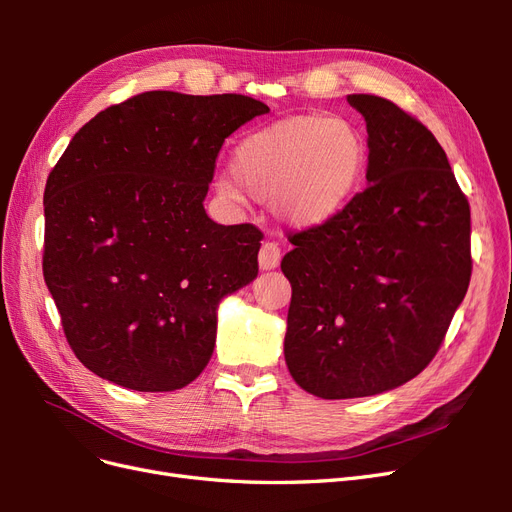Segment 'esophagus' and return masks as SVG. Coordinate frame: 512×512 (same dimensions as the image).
Instances as JSON below:
<instances>
[{
    "mask_svg": "<svg viewBox=\"0 0 512 512\" xmlns=\"http://www.w3.org/2000/svg\"><path fill=\"white\" fill-rule=\"evenodd\" d=\"M282 260V252H280V245L273 243V241H267L262 243L260 252H258V265L262 271H271L275 269L277 265H280Z\"/></svg>",
    "mask_w": 512,
    "mask_h": 512,
    "instance_id": "34e87169",
    "label": "esophagus"
}]
</instances>
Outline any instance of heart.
<instances>
[{
	"label": "heart",
	"mask_w": 512,
	"mask_h": 512,
	"mask_svg": "<svg viewBox=\"0 0 512 512\" xmlns=\"http://www.w3.org/2000/svg\"><path fill=\"white\" fill-rule=\"evenodd\" d=\"M369 143L348 119L303 113L243 136L232 149L230 177L220 194L226 203L250 198L271 203L294 228H316L342 215L359 194Z\"/></svg>",
	"instance_id": "b5f03b06"
}]
</instances>
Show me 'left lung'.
I'll return each instance as SVG.
<instances>
[{
    "label": "left lung",
    "mask_w": 512,
    "mask_h": 512,
    "mask_svg": "<svg viewBox=\"0 0 512 512\" xmlns=\"http://www.w3.org/2000/svg\"><path fill=\"white\" fill-rule=\"evenodd\" d=\"M367 123V188L333 222L288 237L284 356L303 391L369 397L440 350L470 286V203L440 143L395 102L348 96Z\"/></svg>",
    "instance_id": "obj_1"
}]
</instances>
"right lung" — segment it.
Masks as SVG:
<instances>
[{"label":"right lung","instance_id":"right-lung-1","mask_svg":"<svg viewBox=\"0 0 512 512\" xmlns=\"http://www.w3.org/2000/svg\"><path fill=\"white\" fill-rule=\"evenodd\" d=\"M269 106L145 91L74 134L44 188L42 273L72 352L143 393L183 389L211 359L218 303L258 275L262 232L203 200L226 138Z\"/></svg>","mask_w":512,"mask_h":512}]
</instances>
